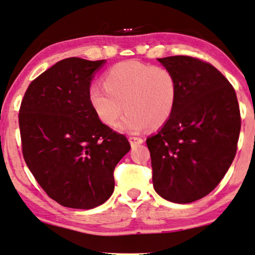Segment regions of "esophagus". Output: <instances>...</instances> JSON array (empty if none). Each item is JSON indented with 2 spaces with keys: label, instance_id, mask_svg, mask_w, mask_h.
Masks as SVG:
<instances>
[{
  "label": "esophagus",
  "instance_id": "34e87169",
  "mask_svg": "<svg viewBox=\"0 0 255 255\" xmlns=\"http://www.w3.org/2000/svg\"><path fill=\"white\" fill-rule=\"evenodd\" d=\"M128 139H129L130 146L133 147V148H134V147L141 145V143L143 142L142 137H139V136H129V137H128Z\"/></svg>",
  "mask_w": 255,
  "mask_h": 255
}]
</instances>
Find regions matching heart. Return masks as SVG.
I'll use <instances>...</instances> for the list:
<instances>
[{
    "label": "heart",
    "instance_id": "b5f03b06",
    "mask_svg": "<svg viewBox=\"0 0 255 255\" xmlns=\"http://www.w3.org/2000/svg\"><path fill=\"white\" fill-rule=\"evenodd\" d=\"M178 100V79L173 71L137 60L115 64L104 75V87L89 88V101L98 118L112 126L125 110L118 129L139 133L160 127L172 115Z\"/></svg>",
    "mask_w": 255,
    "mask_h": 255
}]
</instances>
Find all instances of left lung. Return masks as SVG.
<instances>
[{
	"instance_id": "obj_1",
	"label": "left lung",
	"mask_w": 255,
	"mask_h": 255,
	"mask_svg": "<svg viewBox=\"0 0 255 255\" xmlns=\"http://www.w3.org/2000/svg\"><path fill=\"white\" fill-rule=\"evenodd\" d=\"M178 79L171 118L146 140L153 186L173 203L210 194L234 160L241 128L234 88L211 64L189 56L159 58Z\"/></svg>"
}]
</instances>
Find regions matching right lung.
Masks as SVG:
<instances>
[{
  "label": "right lung",
  "mask_w": 255,
  "mask_h": 255,
  "mask_svg": "<svg viewBox=\"0 0 255 255\" xmlns=\"http://www.w3.org/2000/svg\"><path fill=\"white\" fill-rule=\"evenodd\" d=\"M104 61H58L30 83L20 107L27 166L48 197L73 209H93L112 196L115 166L130 149L89 101L94 73Z\"/></svg>",
  "instance_id": "add662e5"
}]
</instances>
